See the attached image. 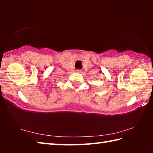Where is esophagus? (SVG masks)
Here are the masks:
<instances>
[{"label": "esophagus", "instance_id": "obj_1", "mask_svg": "<svg viewBox=\"0 0 153 153\" xmlns=\"http://www.w3.org/2000/svg\"><path fill=\"white\" fill-rule=\"evenodd\" d=\"M81 70H79V69H77V70H76V72L77 73H81Z\"/></svg>", "mask_w": 153, "mask_h": 153}]
</instances>
